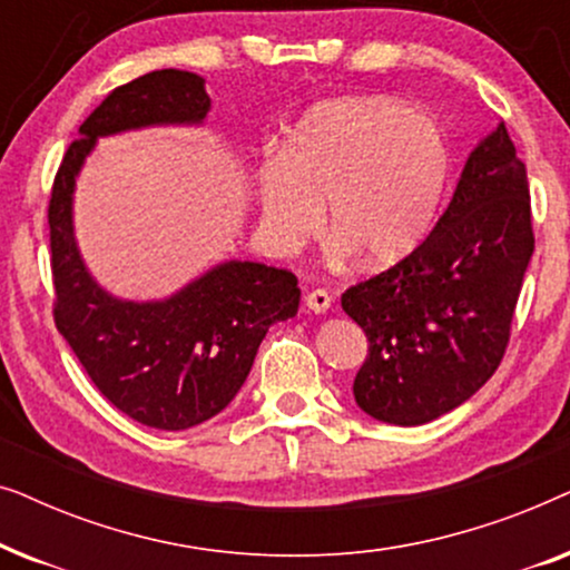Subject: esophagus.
Instances as JSON below:
<instances>
[{
  "label": "esophagus",
  "mask_w": 570,
  "mask_h": 570,
  "mask_svg": "<svg viewBox=\"0 0 570 570\" xmlns=\"http://www.w3.org/2000/svg\"><path fill=\"white\" fill-rule=\"evenodd\" d=\"M306 306L314 311V314H326V311L332 308V295L322 291V287H318V291H311L306 295Z\"/></svg>",
  "instance_id": "obj_1"
}]
</instances>
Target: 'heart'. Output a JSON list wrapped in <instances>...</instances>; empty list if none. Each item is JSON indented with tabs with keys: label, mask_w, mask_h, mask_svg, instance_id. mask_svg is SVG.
<instances>
[{
	"label": "heart",
	"mask_w": 570,
	"mask_h": 570,
	"mask_svg": "<svg viewBox=\"0 0 570 570\" xmlns=\"http://www.w3.org/2000/svg\"><path fill=\"white\" fill-rule=\"evenodd\" d=\"M451 153L431 114L392 98H332L311 106L262 160V223L279 252L322 225L342 254L381 269L407 259L431 230Z\"/></svg>",
	"instance_id": "1"
}]
</instances>
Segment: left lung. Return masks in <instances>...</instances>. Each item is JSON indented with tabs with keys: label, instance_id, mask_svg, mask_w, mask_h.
Masks as SVG:
<instances>
[{
	"label": "left lung",
	"instance_id": "1",
	"mask_svg": "<svg viewBox=\"0 0 570 570\" xmlns=\"http://www.w3.org/2000/svg\"><path fill=\"white\" fill-rule=\"evenodd\" d=\"M532 252L527 166L501 121L474 145L431 236L342 295L368 337L357 407L410 428L480 392L501 365Z\"/></svg>",
	"mask_w": 570,
	"mask_h": 570
}]
</instances>
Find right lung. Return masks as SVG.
<instances>
[{
	"mask_svg": "<svg viewBox=\"0 0 570 570\" xmlns=\"http://www.w3.org/2000/svg\"><path fill=\"white\" fill-rule=\"evenodd\" d=\"M205 77L158 69L116 88L80 127L49 205L53 318L114 407L158 431H186L233 402L272 324L298 314L293 272L223 259L170 295L131 301L106 291L82 259L75 189L104 137L153 127H205Z\"/></svg>",
	"mask_w": 570,
	"mask_h": 570,
	"instance_id": "add662e5",
	"label": "right lung"
}]
</instances>
